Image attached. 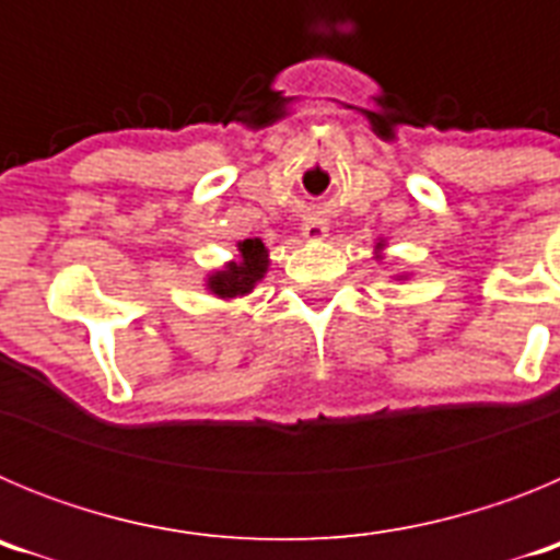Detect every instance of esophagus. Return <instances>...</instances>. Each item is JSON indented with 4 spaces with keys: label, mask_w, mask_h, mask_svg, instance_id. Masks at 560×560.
Returning a JSON list of instances; mask_svg holds the SVG:
<instances>
[{
    "label": "esophagus",
    "mask_w": 560,
    "mask_h": 560,
    "mask_svg": "<svg viewBox=\"0 0 560 560\" xmlns=\"http://www.w3.org/2000/svg\"><path fill=\"white\" fill-rule=\"evenodd\" d=\"M303 237L305 241H325L328 237V224L323 219H305Z\"/></svg>",
    "instance_id": "obj_1"
}]
</instances>
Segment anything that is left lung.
<instances>
[{"label":"left lung","mask_w":560,"mask_h":560,"mask_svg":"<svg viewBox=\"0 0 560 560\" xmlns=\"http://www.w3.org/2000/svg\"><path fill=\"white\" fill-rule=\"evenodd\" d=\"M378 249H381V244H378Z\"/></svg>","instance_id":"left-lung-1"}]
</instances>
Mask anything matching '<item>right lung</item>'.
<instances>
[{
    "label": "right lung",
    "instance_id": "right-lung-1",
    "mask_svg": "<svg viewBox=\"0 0 560 560\" xmlns=\"http://www.w3.org/2000/svg\"><path fill=\"white\" fill-rule=\"evenodd\" d=\"M237 252H241V260H232V264H226L224 271H215L207 280V289L215 296H221V300L249 294L257 280L266 275V266H269V252H266L260 237L241 241Z\"/></svg>",
    "mask_w": 560,
    "mask_h": 560
}]
</instances>
